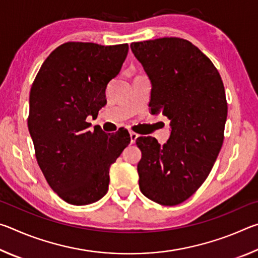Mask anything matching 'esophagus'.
Returning a JSON list of instances; mask_svg holds the SVG:
<instances>
[{"label": "esophagus", "mask_w": 258, "mask_h": 258, "mask_svg": "<svg viewBox=\"0 0 258 258\" xmlns=\"http://www.w3.org/2000/svg\"><path fill=\"white\" fill-rule=\"evenodd\" d=\"M130 137H131V143H135L137 139L139 138V134L132 132V131H130Z\"/></svg>", "instance_id": "1"}]
</instances>
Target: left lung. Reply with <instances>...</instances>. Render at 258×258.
I'll use <instances>...</instances> for the list:
<instances>
[{"label":"left lung","mask_w":258,"mask_h":258,"mask_svg":"<svg viewBox=\"0 0 258 258\" xmlns=\"http://www.w3.org/2000/svg\"><path fill=\"white\" fill-rule=\"evenodd\" d=\"M151 83L149 107L171 120L164 146L138 138L140 190L164 206L184 202L197 191L223 145L228 103L213 62L191 42L164 37L131 44Z\"/></svg>","instance_id":"left-lung-1"}]
</instances>
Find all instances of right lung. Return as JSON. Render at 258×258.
I'll list each match as a JSON object with an SVG mask.
<instances>
[{
	"label": "right lung",
	"instance_id": "obj_1",
	"mask_svg": "<svg viewBox=\"0 0 258 258\" xmlns=\"http://www.w3.org/2000/svg\"><path fill=\"white\" fill-rule=\"evenodd\" d=\"M127 44L68 42L47 56L29 94L28 130L51 189L84 206L108 191L109 168L128 146L127 130L90 131L89 116L106 106V89L120 72Z\"/></svg>",
	"mask_w": 258,
	"mask_h": 258
}]
</instances>
